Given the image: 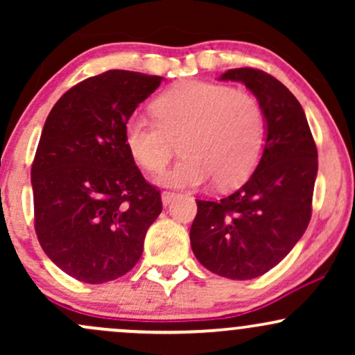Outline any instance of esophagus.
Segmentation results:
<instances>
[{
    "label": "esophagus",
    "instance_id": "34e87169",
    "mask_svg": "<svg viewBox=\"0 0 355 355\" xmlns=\"http://www.w3.org/2000/svg\"><path fill=\"white\" fill-rule=\"evenodd\" d=\"M175 198H177V193L175 191H162V203L166 207L168 203H172Z\"/></svg>",
    "mask_w": 355,
    "mask_h": 355
}]
</instances>
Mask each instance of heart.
<instances>
[{"instance_id": "obj_1", "label": "heart", "mask_w": 355, "mask_h": 355, "mask_svg": "<svg viewBox=\"0 0 355 355\" xmlns=\"http://www.w3.org/2000/svg\"><path fill=\"white\" fill-rule=\"evenodd\" d=\"M157 121L128 116L123 126L126 150L141 168L164 172L180 140L185 155L162 177L175 189H197L217 178L220 187L247 180L263 153L266 115L254 95L222 83L189 80L153 101Z\"/></svg>"}]
</instances>
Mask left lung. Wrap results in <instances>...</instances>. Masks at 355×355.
<instances>
[{
  "label": "left lung",
  "instance_id": "left-lung-1",
  "mask_svg": "<svg viewBox=\"0 0 355 355\" xmlns=\"http://www.w3.org/2000/svg\"><path fill=\"white\" fill-rule=\"evenodd\" d=\"M218 80L240 81L254 93L266 115V146L239 190L220 200H197L190 243L210 272L250 280L282 262L311 222L317 146L300 103L274 76L235 68Z\"/></svg>",
  "mask_w": 355,
  "mask_h": 355
}]
</instances>
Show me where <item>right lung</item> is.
Returning <instances> with one entry per match:
<instances>
[{"instance_id": "right-lung-1", "label": "right lung", "mask_w": 355, "mask_h": 355, "mask_svg": "<svg viewBox=\"0 0 355 355\" xmlns=\"http://www.w3.org/2000/svg\"><path fill=\"white\" fill-rule=\"evenodd\" d=\"M162 76L110 70L68 89L51 108L31 166L35 230L48 259L85 284L132 270L160 190L126 150L123 126Z\"/></svg>"}]
</instances>
